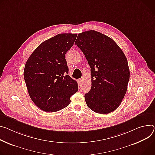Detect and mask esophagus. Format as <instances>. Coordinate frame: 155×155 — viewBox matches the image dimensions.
I'll list each match as a JSON object with an SVG mask.
<instances>
[{
  "label": "esophagus",
  "instance_id": "obj_1",
  "mask_svg": "<svg viewBox=\"0 0 155 155\" xmlns=\"http://www.w3.org/2000/svg\"><path fill=\"white\" fill-rule=\"evenodd\" d=\"M83 81V78H79V79H78V83L79 84H81V82Z\"/></svg>",
  "mask_w": 155,
  "mask_h": 155
}]
</instances>
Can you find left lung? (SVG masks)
<instances>
[{
	"label": "left lung",
	"mask_w": 155,
	"mask_h": 155,
	"mask_svg": "<svg viewBox=\"0 0 155 155\" xmlns=\"http://www.w3.org/2000/svg\"><path fill=\"white\" fill-rule=\"evenodd\" d=\"M75 44L91 68V88L85 94L87 106L99 114L115 110L124 97L130 78L123 51L113 39L94 30L79 33Z\"/></svg>",
	"instance_id": "obj_1"
}]
</instances>
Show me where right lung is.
Listing matches in <instances>:
<instances>
[{"label": "right lung", "instance_id": "obj_1", "mask_svg": "<svg viewBox=\"0 0 155 155\" xmlns=\"http://www.w3.org/2000/svg\"><path fill=\"white\" fill-rule=\"evenodd\" d=\"M77 35L62 33L42 43L27 60L24 79L33 103L46 112L68 106L70 97L78 91L77 81L68 74L65 59Z\"/></svg>", "mask_w": 155, "mask_h": 155}]
</instances>
